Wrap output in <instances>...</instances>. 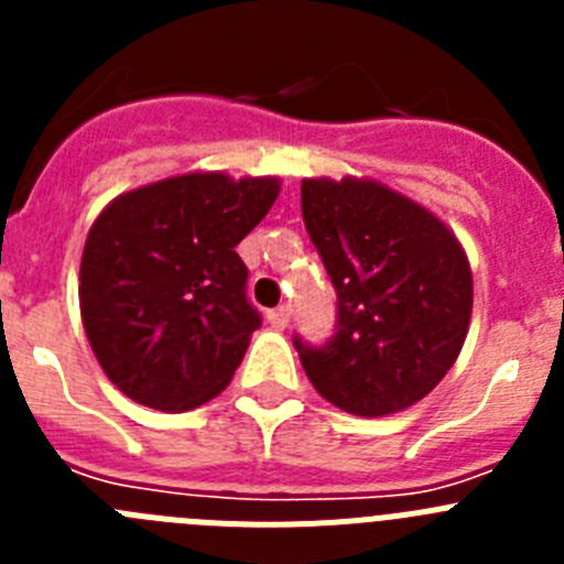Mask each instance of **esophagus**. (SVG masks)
Here are the masks:
<instances>
[{
  "label": "esophagus",
  "mask_w": 564,
  "mask_h": 564,
  "mask_svg": "<svg viewBox=\"0 0 564 564\" xmlns=\"http://www.w3.org/2000/svg\"><path fill=\"white\" fill-rule=\"evenodd\" d=\"M268 325L273 327V330H285L288 322H291V307L282 305V307H273V311H268Z\"/></svg>",
  "instance_id": "1"
}]
</instances>
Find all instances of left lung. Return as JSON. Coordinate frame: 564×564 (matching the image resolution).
<instances>
[{
	"instance_id": "8db88e82",
	"label": "left lung",
	"mask_w": 564,
	"mask_h": 564,
	"mask_svg": "<svg viewBox=\"0 0 564 564\" xmlns=\"http://www.w3.org/2000/svg\"><path fill=\"white\" fill-rule=\"evenodd\" d=\"M302 217L338 296L333 341L293 338L318 395L361 417L430 395L460 356L475 302L455 231L367 177L302 181Z\"/></svg>"
}]
</instances>
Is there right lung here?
I'll list each match as a JSON object with an SVG mask.
<instances>
[{"mask_svg": "<svg viewBox=\"0 0 564 564\" xmlns=\"http://www.w3.org/2000/svg\"><path fill=\"white\" fill-rule=\"evenodd\" d=\"M279 177L186 172L118 194L87 234L84 333L134 403L186 412L220 395L262 325L234 248L279 197Z\"/></svg>", "mask_w": 564, "mask_h": 564, "instance_id": "add662e5", "label": "right lung"}]
</instances>
